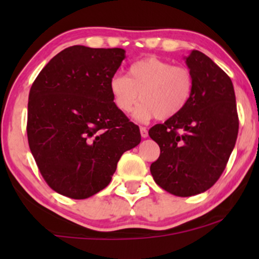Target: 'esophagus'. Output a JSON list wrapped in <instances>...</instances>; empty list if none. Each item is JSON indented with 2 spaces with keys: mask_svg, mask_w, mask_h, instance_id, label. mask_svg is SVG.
<instances>
[{
  "mask_svg": "<svg viewBox=\"0 0 259 259\" xmlns=\"http://www.w3.org/2000/svg\"><path fill=\"white\" fill-rule=\"evenodd\" d=\"M140 133H141L142 138H147L148 136V130L146 129V127H144V126L140 127Z\"/></svg>",
  "mask_w": 259,
  "mask_h": 259,
  "instance_id": "1",
  "label": "esophagus"
}]
</instances>
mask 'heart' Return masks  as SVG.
Wrapping results in <instances>:
<instances>
[{"label":"heart","instance_id":"1","mask_svg":"<svg viewBox=\"0 0 259 259\" xmlns=\"http://www.w3.org/2000/svg\"><path fill=\"white\" fill-rule=\"evenodd\" d=\"M109 91L119 112L133 111L140 99L141 103L134 113L135 119L164 120L178 115L189 105L194 94V76L186 67L147 56L130 65L127 76H113Z\"/></svg>","mask_w":259,"mask_h":259}]
</instances>
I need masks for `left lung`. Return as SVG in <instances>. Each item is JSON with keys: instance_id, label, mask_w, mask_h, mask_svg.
I'll return each instance as SVG.
<instances>
[{"instance_id": "left-lung-1", "label": "left lung", "mask_w": 259, "mask_h": 259, "mask_svg": "<svg viewBox=\"0 0 259 259\" xmlns=\"http://www.w3.org/2000/svg\"><path fill=\"white\" fill-rule=\"evenodd\" d=\"M194 94L183 112L148 132L160 154L151 164L157 185L189 197L207 191L224 171L239 133L234 86L228 74L204 53L186 57Z\"/></svg>"}]
</instances>
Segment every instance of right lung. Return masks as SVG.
<instances>
[{
    "label": "right lung",
    "mask_w": 259,
    "mask_h": 259,
    "mask_svg": "<svg viewBox=\"0 0 259 259\" xmlns=\"http://www.w3.org/2000/svg\"><path fill=\"white\" fill-rule=\"evenodd\" d=\"M125 58L123 49L70 46L56 55L32 82L26 134L47 185L84 200L111 183L140 129L113 105L109 81Z\"/></svg>",
    "instance_id": "add662e5"
}]
</instances>
